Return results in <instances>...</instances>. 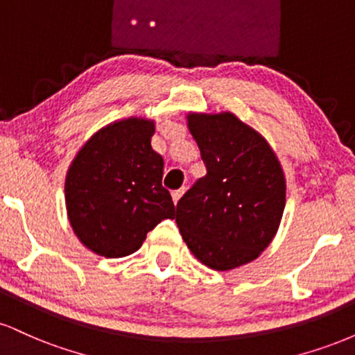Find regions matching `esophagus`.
I'll return each mask as SVG.
<instances>
[{
    "mask_svg": "<svg viewBox=\"0 0 355 355\" xmlns=\"http://www.w3.org/2000/svg\"><path fill=\"white\" fill-rule=\"evenodd\" d=\"M185 193V189H180V190H175L173 193H172V197H173V202L175 203H178V200H180L182 198V195Z\"/></svg>",
    "mask_w": 355,
    "mask_h": 355,
    "instance_id": "34e87169",
    "label": "esophagus"
}]
</instances>
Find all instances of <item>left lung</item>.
Here are the masks:
<instances>
[{"instance_id": "obj_1", "label": "left lung", "mask_w": 355, "mask_h": 355, "mask_svg": "<svg viewBox=\"0 0 355 355\" xmlns=\"http://www.w3.org/2000/svg\"><path fill=\"white\" fill-rule=\"evenodd\" d=\"M205 177L177 203V225L191 254L214 270L252 262L275 237L285 177L274 150L234 113H190Z\"/></svg>"}]
</instances>
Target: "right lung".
<instances>
[{"mask_svg":"<svg viewBox=\"0 0 355 355\" xmlns=\"http://www.w3.org/2000/svg\"><path fill=\"white\" fill-rule=\"evenodd\" d=\"M155 123L126 118L98 130L76 153L64 182L68 218L80 242L107 259L137 252L162 220L175 218L162 187Z\"/></svg>","mask_w":355,"mask_h":355,"instance_id":"obj_1","label":"right lung"}]
</instances>
